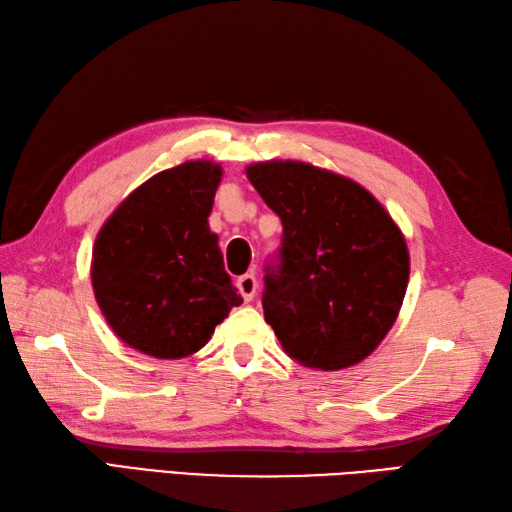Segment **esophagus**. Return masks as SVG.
Instances as JSON below:
<instances>
[{
  "label": "esophagus",
  "instance_id": "34e87169",
  "mask_svg": "<svg viewBox=\"0 0 512 512\" xmlns=\"http://www.w3.org/2000/svg\"><path fill=\"white\" fill-rule=\"evenodd\" d=\"M235 286H237V292H239V295H242L244 301H253L255 292H257V279H255V275L237 277Z\"/></svg>",
  "mask_w": 512,
  "mask_h": 512
}]
</instances>
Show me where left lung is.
<instances>
[{"mask_svg": "<svg viewBox=\"0 0 512 512\" xmlns=\"http://www.w3.org/2000/svg\"><path fill=\"white\" fill-rule=\"evenodd\" d=\"M246 176L284 226L264 268L266 323L301 365L332 372L361 363L405 299L400 228L361 184L306 162H257Z\"/></svg>", "mask_w": 512, "mask_h": 512, "instance_id": "left-lung-1", "label": "left lung"}]
</instances>
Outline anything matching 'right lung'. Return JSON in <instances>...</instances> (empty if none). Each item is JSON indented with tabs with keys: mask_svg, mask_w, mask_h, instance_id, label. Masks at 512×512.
<instances>
[{
	"mask_svg": "<svg viewBox=\"0 0 512 512\" xmlns=\"http://www.w3.org/2000/svg\"><path fill=\"white\" fill-rule=\"evenodd\" d=\"M222 167L184 162L127 195L96 235L94 297L116 336L154 358H184L211 339L237 295L209 228Z\"/></svg>",
	"mask_w": 512,
	"mask_h": 512,
	"instance_id": "add662e5",
	"label": "right lung"
}]
</instances>
